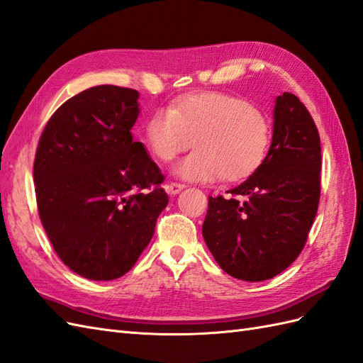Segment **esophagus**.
I'll return each instance as SVG.
<instances>
[{
  "mask_svg": "<svg viewBox=\"0 0 363 363\" xmlns=\"http://www.w3.org/2000/svg\"><path fill=\"white\" fill-rule=\"evenodd\" d=\"M184 187H185L184 184H179V182H170V184H167V185H165V191L169 193V194H172V196H174V194H178Z\"/></svg>",
  "mask_w": 363,
  "mask_h": 363,
  "instance_id": "obj_1",
  "label": "esophagus"
}]
</instances>
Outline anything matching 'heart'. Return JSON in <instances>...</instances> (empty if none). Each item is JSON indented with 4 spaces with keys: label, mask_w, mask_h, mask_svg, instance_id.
Listing matches in <instances>:
<instances>
[{
    "label": "heart",
    "mask_w": 363,
    "mask_h": 363,
    "mask_svg": "<svg viewBox=\"0 0 363 363\" xmlns=\"http://www.w3.org/2000/svg\"><path fill=\"white\" fill-rule=\"evenodd\" d=\"M270 136V121L261 108L218 91L174 101L156 110L145 125L147 144L161 161L198 147L173 167L178 178L194 182H238L252 176L265 160Z\"/></svg>",
    "instance_id": "heart-1"
}]
</instances>
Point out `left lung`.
Listing matches in <instances>:
<instances>
[{"instance_id":"1","label":"left lung","mask_w":363,"mask_h":363,"mask_svg":"<svg viewBox=\"0 0 363 363\" xmlns=\"http://www.w3.org/2000/svg\"><path fill=\"white\" fill-rule=\"evenodd\" d=\"M273 139L262 165L230 193L208 198L202 236L227 274L267 281L301 255L320 196V138L293 93L276 98Z\"/></svg>"}]
</instances>
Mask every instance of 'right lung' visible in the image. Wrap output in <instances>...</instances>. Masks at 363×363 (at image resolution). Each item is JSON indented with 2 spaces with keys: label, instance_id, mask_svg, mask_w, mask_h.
<instances>
[{
  "label": "right lung",
  "instance_id": "add662e5",
  "mask_svg": "<svg viewBox=\"0 0 363 363\" xmlns=\"http://www.w3.org/2000/svg\"><path fill=\"white\" fill-rule=\"evenodd\" d=\"M138 98L107 84L81 91L52 115L36 148L43 227L61 261L90 281L124 276L169 203L160 167L133 141Z\"/></svg>",
  "mask_w": 363,
  "mask_h": 363
}]
</instances>
